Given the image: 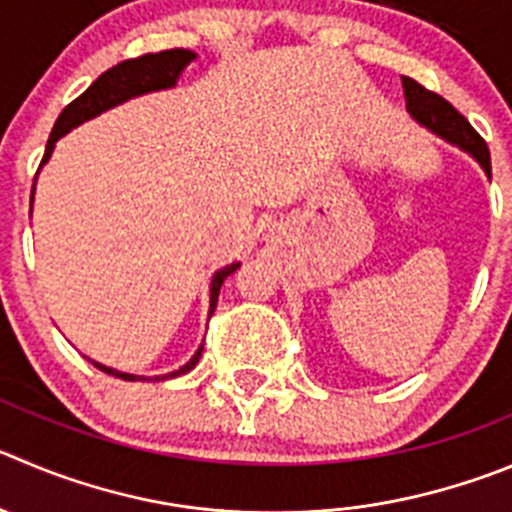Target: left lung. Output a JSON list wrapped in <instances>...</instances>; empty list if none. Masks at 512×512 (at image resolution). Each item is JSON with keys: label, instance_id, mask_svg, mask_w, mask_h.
Listing matches in <instances>:
<instances>
[{"label": "left lung", "instance_id": "1", "mask_svg": "<svg viewBox=\"0 0 512 512\" xmlns=\"http://www.w3.org/2000/svg\"><path fill=\"white\" fill-rule=\"evenodd\" d=\"M401 83H404L409 113H412L422 126H427L429 131H434L437 136L447 138L450 143L460 146L462 151H467V154L482 166V171L490 176V151H487L485 138L470 126V121L457 111L455 105L447 103V100H444L442 95L434 93V90H427L424 85H419L417 80L401 78Z\"/></svg>", "mask_w": 512, "mask_h": 512}]
</instances>
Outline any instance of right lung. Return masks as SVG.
Masks as SVG:
<instances>
[{
	"mask_svg": "<svg viewBox=\"0 0 512 512\" xmlns=\"http://www.w3.org/2000/svg\"><path fill=\"white\" fill-rule=\"evenodd\" d=\"M191 60H194V52H189V50H164V52H148V55H141V57H131V60H123V62H118V65H113L111 70H105L103 75H98V80H95V83L90 85L85 93H80L73 103H68L65 108H62V113L57 116L55 126H52L50 138H47V148H45V156H42V164L50 159L52 148H55V141L62 136V133H68L70 128L80 126L83 121L95 118L98 113L108 111V108L123 103V100L136 98V95H143V93H151V90L171 88V85L176 83V78H179L181 70H184ZM237 267L240 265L234 262V265L222 267V270L214 275L209 318H212L214 308H217V298H219V290H222V283L229 278V275H232L234 270H237ZM202 351H204V343L199 346V351L191 356L189 364H184L179 371H171V374H166V376H156V381L174 379V376H181V374H186V371H191L194 366L199 364V356H202ZM93 366L95 369L105 371V374L118 376V379H126V381L136 379L133 374H121V371L108 369V366L95 364V361H93Z\"/></svg>",
	"mask_w": 512,
	"mask_h": 512,
	"instance_id": "obj_1",
	"label": "right lung"
}]
</instances>
